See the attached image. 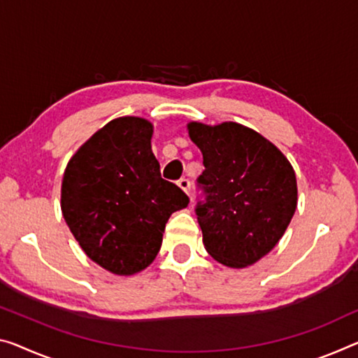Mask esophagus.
<instances>
[{
	"mask_svg": "<svg viewBox=\"0 0 358 358\" xmlns=\"http://www.w3.org/2000/svg\"><path fill=\"white\" fill-rule=\"evenodd\" d=\"M178 185L185 192L187 195L190 194V180H189V179H180L179 182H178Z\"/></svg>",
	"mask_w": 358,
	"mask_h": 358,
	"instance_id": "esophagus-1",
	"label": "esophagus"
}]
</instances>
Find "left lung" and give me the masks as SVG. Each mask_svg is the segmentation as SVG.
<instances>
[{"instance_id":"left-lung-1","label":"left lung","mask_w":358,"mask_h":358,"mask_svg":"<svg viewBox=\"0 0 358 358\" xmlns=\"http://www.w3.org/2000/svg\"><path fill=\"white\" fill-rule=\"evenodd\" d=\"M187 131L205 166L198 182L206 203L196 208L203 245L225 267L252 266L275 248L294 216V169L277 145L248 126L189 122Z\"/></svg>"}]
</instances>
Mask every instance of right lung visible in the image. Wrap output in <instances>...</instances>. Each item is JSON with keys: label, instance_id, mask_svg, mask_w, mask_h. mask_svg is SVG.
Masks as SVG:
<instances>
[{"label": "right lung", "instance_id": "right-lung-1", "mask_svg": "<svg viewBox=\"0 0 358 358\" xmlns=\"http://www.w3.org/2000/svg\"><path fill=\"white\" fill-rule=\"evenodd\" d=\"M152 136L145 118H115L64 171L60 210L70 232L92 262L120 277L150 266L169 216L189 205L178 185L162 179Z\"/></svg>", "mask_w": 358, "mask_h": 358}]
</instances>
